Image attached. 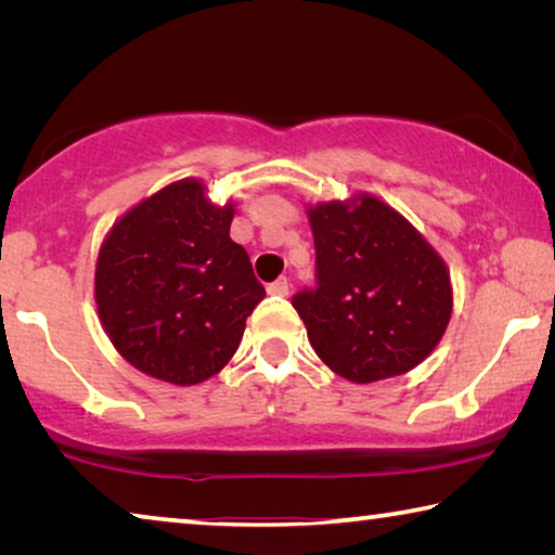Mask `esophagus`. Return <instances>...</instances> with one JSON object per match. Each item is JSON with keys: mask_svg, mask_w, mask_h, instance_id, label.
Instances as JSON below:
<instances>
[{"mask_svg": "<svg viewBox=\"0 0 555 555\" xmlns=\"http://www.w3.org/2000/svg\"><path fill=\"white\" fill-rule=\"evenodd\" d=\"M288 279L286 276H281V279H276L274 281V284H269L267 286V291H269V294L271 296H288Z\"/></svg>", "mask_w": 555, "mask_h": 555, "instance_id": "esophagus-1", "label": "esophagus"}]
</instances>
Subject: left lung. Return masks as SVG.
<instances>
[{
  "label": "left lung",
  "mask_w": 555,
  "mask_h": 555,
  "mask_svg": "<svg viewBox=\"0 0 555 555\" xmlns=\"http://www.w3.org/2000/svg\"><path fill=\"white\" fill-rule=\"evenodd\" d=\"M315 288L294 296L315 354L370 384L409 372L436 350L453 313L450 271L391 205L360 193L308 208Z\"/></svg>",
  "instance_id": "1"
}]
</instances>
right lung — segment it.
<instances>
[{
    "label": "right lung",
    "mask_w": 555,
    "mask_h": 555,
    "mask_svg": "<svg viewBox=\"0 0 555 555\" xmlns=\"http://www.w3.org/2000/svg\"><path fill=\"white\" fill-rule=\"evenodd\" d=\"M234 205L183 178L121 215L102 242L95 300L112 345L139 372L178 387L218 374L267 296L230 240Z\"/></svg>",
    "instance_id": "obj_1"
}]
</instances>
